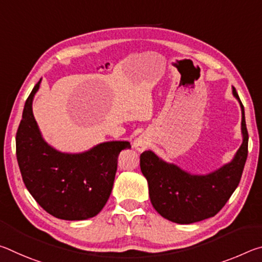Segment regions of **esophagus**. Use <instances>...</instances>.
I'll use <instances>...</instances> for the list:
<instances>
[{
  "label": "esophagus",
  "instance_id": "1",
  "mask_svg": "<svg viewBox=\"0 0 262 262\" xmlns=\"http://www.w3.org/2000/svg\"><path fill=\"white\" fill-rule=\"evenodd\" d=\"M134 145H135V148L139 150V151H143V150L147 149V147H148V142H147V140L144 139V137L140 136L139 139L135 141Z\"/></svg>",
  "mask_w": 262,
  "mask_h": 262
}]
</instances>
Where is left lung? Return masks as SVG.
Segmentation results:
<instances>
[{
  "label": "left lung",
  "instance_id": "obj_1",
  "mask_svg": "<svg viewBox=\"0 0 262 262\" xmlns=\"http://www.w3.org/2000/svg\"><path fill=\"white\" fill-rule=\"evenodd\" d=\"M232 92L241 103L243 133V143L232 162L209 174L193 176L150 150L141 154L140 166L148 180L150 201L164 219L179 224L209 219L225 206L239 185L247 159L248 133L244 106L236 89Z\"/></svg>",
  "mask_w": 262,
  "mask_h": 262
}]
</instances>
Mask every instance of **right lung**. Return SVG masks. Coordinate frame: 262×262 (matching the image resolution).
<instances>
[{"instance_id":"obj_1","label":"right lung","mask_w":262,"mask_h":262,"mask_svg":"<svg viewBox=\"0 0 262 262\" xmlns=\"http://www.w3.org/2000/svg\"><path fill=\"white\" fill-rule=\"evenodd\" d=\"M41 81V79H40ZM39 81L25 101L16 134V155L26 188L56 219L81 221L103 209L113 188L118 156L127 141L105 142L82 154H62L41 137L32 113Z\"/></svg>"}]
</instances>
